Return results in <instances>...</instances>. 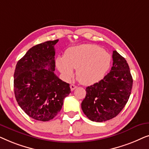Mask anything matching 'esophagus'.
I'll list each match as a JSON object with an SVG mask.
<instances>
[{"mask_svg": "<svg viewBox=\"0 0 149 149\" xmlns=\"http://www.w3.org/2000/svg\"><path fill=\"white\" fill-rule=\"evenodd\" d=\"M70 89H71V91H73L74 90V89H75L77 87V85H73V84H71L70 85Z\"/></svg>", "mask_w": 149, "mask_h": 149, "instance_id": "esophagus-1", "label": "esophagus"}]
</instances>
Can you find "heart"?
Segmentation results:
<instances>
[{"instance_id":"heart-1","label":"heart","mask_w":149,"mask_h":149,"mask_svg":"<svg viewBox=\"0 0 149 149\" xmlns=\"http://www.w3.org/2000/svg\"><path fill=\"white\" fill-rule=\"evenodd\" d=\"M112 58L100 47L85 44L67 49L64 57L56 59V66L66 80H70L77 69L76 76L79 82L91 85L100 81L111 66Z\"/></svg>"}]
</instances>
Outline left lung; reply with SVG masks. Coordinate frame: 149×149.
I'll return each mask as SVG.
<instances>
[{
  "mask_svg": "<svg viewBox=\"0 0 149 149\" xmlns=\"http://www.w3.org/2000/svg\"><path fill=\"white\" fill-rule=\"evenodd\" d=\"M113 60L110 72L85 89L86 95L81 108L91 121L103 122L115 117L123 110L131 94L133 79L127 61L115 50Z\"/></svg>",
  "mask_w": 149,
  "mask_h": 149,
  "instance_id": "8db88e82",
  "label": "left lung"
}]
</instances>
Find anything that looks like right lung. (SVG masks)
Segmentation results:
<instances>
[{
  "label": "right lung",
  "instance_id": "1",
  "mask_svg": "<svg viewBox=\"0 0 149 149\" xmlns=\"http://www.w3.org/2000/svg\"><path fill=\"white\" fill-rule=\"evenodd\" d=\"M58 39L32 47L18 61L14 72V93L18 104L32 119L47 121L62 109L70 85L54 73V46Z\"/></svg>",
  "mask_w": 149,
  "mask_h": 149
}]
</instances>
